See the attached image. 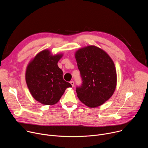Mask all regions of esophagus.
<instances>
[{"instance_id": "34e87169", "label": "esophagus", "mask_w": 148, "mask_h": 148, "mask_svg": "<svg viewBox=\"0 0 148 148\" xmlns=\"http://www.w3.org/2000/svg\"><path fill=\"white\" fill-rule=\"evenodd\" d=\"M70 84H71V85H72V86H74V81H71L70 82Z\"/></svg>"}]
</instances>
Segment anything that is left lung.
Instances as JSON below:
<instances>
[{
  "mask_svg": "<svg viewBox=\"0 0 148 148\" xmlns=\"http://www.w3.org/2000/svg\"><path fill=\"white\" fill-rule=\"evenodd\" d=\"M82 84L76 88L77 96L89 108L99 106L113 95L117 84L113 61L95 46L79 49L75 53Z\"/></svg>",
  "mask_w": 148,
  "mask_h": 148,
  "instance_id": "left-lung-1",
  "label": "left lung"
}]
</instances>
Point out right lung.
Instances as JSON below:
<instances>
[{"mask_svg":"<svg viewBox=\"0 0 148 148\" xmlns=\"http://www.w3.org/2000/svg\"><path fill=\"white\" fill-rule=\"evenodd\" d=\"M62 54L53 56L49 50L38 53L28 64L25 80L34 99L45 105L58 103L66 88L71 85L64 80L58 63Z\"/></svg>","mask_w":148,"mask_h":148,"instance_id":"right-lung-1","label":"right lung"}]
</instances>
